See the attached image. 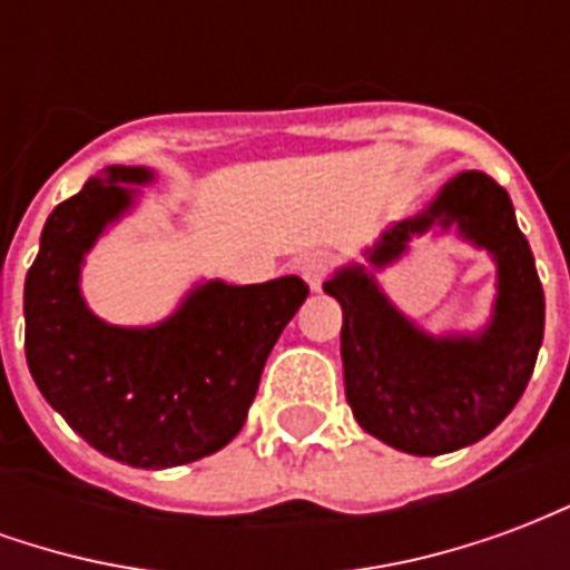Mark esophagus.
<instances>
[{
	"instance_id": "34e87169",
	"label": "esophagus",
	"mask_w": 570,
	"mask_h": 570,
	"mask_svg": "<svg viewBox=\"0 0 570 570\" xmlns=\"http://www.w3.org/2000/svg\"><path fill=\"white\" fill-rule=\"evenodd\" d=\"M335 268V256L333 253H326V249H314V253H308L305 259L298 262V274L305 277V284L311 286V289H321L323 281L333 274Z\"/></svg>"
}]
</instances>
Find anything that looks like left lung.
Instances as JSON below:
<instances>
[{
    "label": "left lung",
    "mask_w": 570,
    "mask_h": 570,
    "mask_svg": "<svg viewBox=\"0 0 570 570\" xmlns=\"http://www.w3.org/2000/svg\"><path fill=\"white\" fill-rule=\"evenodd\" d=\"M433 223H458L498 262V302L482 335L421 333L363 268L323 284L345 317L342 363L354 419L409 454H445L489 436L525 394L543 342V286L507 188L482 170L458 174L421 216L384 232L370 262L387 265Z\"/></svg>",
    "instance_id": "left-lung-1"
}]
</instances>
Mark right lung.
I'll list each match as a JSON object with an SVG mask.
<instances>
[{
  "label": "right lung",
  "mask_w": 570,
  "mask_h": 570,
  "mask_svg": "<svg viewBox=\"0 0 570 570\" xmlns=\"http://www.w3.org/2000/svg\"><path fill=\"white\" fill-rule=\"evenodd\" d=\"M146 167H109L57 204L23 284L27 366L81 440L121 464L164 470L223 449L247 421L265 360L308 296L302 277L198 286L170 321L109 326L85 308L81 256L149 183Z\"/></svg>",
  "instance_id": "add662e5"
}]
</instances>
